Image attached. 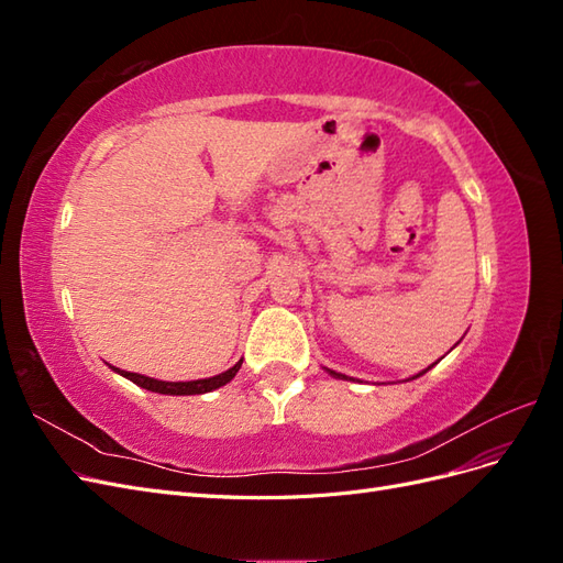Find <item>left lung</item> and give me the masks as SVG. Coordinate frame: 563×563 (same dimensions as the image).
Returning <instances> with one entry per match:
<instances>
[{"label": "left lung", "mask_w": 563, "mask_h": 563, "mask_svg": "<svg viewBox=\"0 0 563 563\" xmlns=\"http://www.w3.org/2000/svg\"><path fill=\"white\" fill-rule=\"evenodd\" d=\"M327 371L331 373V376H333V378H340V380H347V376H343V373H335V371H331V368H327ZM422 373H428V368H424ZM422 373H418V376H422ZM418 376H413V378H418Z\"/></svg>", "instance_id": "left-lung-1"}]
</instances>
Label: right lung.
I'll use <instances>...</instances> for the list:
<instances>
[{"mask_svg": "<svg viewBox=\"0 0 563 563\" xmlns=\"http://www.w3.org/2000/svg\"><path fill=\"white\" fill-rule=\"evenodd\" d=\"M112 371H117L119 376L129 378L131 383H135L143 389H150V391H157V395H176V397H183V395H203V391H211V389H218L228 385L234 376L236 371L242 368V360L236 362L232 368H228L225 373H218V376L213 378H203V380H190V383H166V380H157V378H147V376H141V373H131V371H119L114 366H110Z\"/></svg>", "mask_w": 563, "mask_h": 563, "instance_id": "obj_1", "label": "right lung"}]
</instances>
